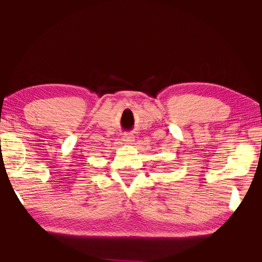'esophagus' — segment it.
<instances>
[{
  "label": "esophagus",
  "instance_id": "esophagus-1",
  "mask_svg": "<svg viewBox=\"0 0 262 262\" xmlns=\"http://www.w3.org/2000/svg\"><path fill=\"white\" fill-rule=\"evenodd\" d=\"M121 139H123L125 143H131V142H134L135 137H134V135H131V134H125V135H123V138Z\"/></svg>",
  "mask_w": 262,
  "mask_h": 262
}]
</instances>
